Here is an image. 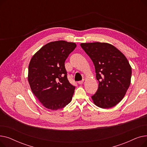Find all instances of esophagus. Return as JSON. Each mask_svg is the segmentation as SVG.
Returning <instances> with one entry per match:
<instances>
[{
	"mask_svg": "<svg viewBox=\"0 0 147 147\" xmlns=\"http://www.w3.org/2000/svg\"><path fill=\"white\" fill-rule=\"evenodd\" d=\"M83 82H84V80H82V81L78 82V83H79V84H82L83 83Z\"/></svg>",
	"mask_w": 147,
	"mask_h": 147,
	"instance_id": "esophagus-1",
	"label": "esophagus"
}]
</instances>
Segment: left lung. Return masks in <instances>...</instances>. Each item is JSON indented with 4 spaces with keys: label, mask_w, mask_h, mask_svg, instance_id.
Segmentation results:
<instances>
[{
    "label": "left lung",
    "mask_w": 147,
    "mask_h": 147,
    "mask_svg": "<svg viewBox=\"0 0 147 147\" xmlns=\"http://www.w3.org/2000/svg\"><path fill=\"white\" fill-rule=\"evenodd\" d=\"M82 49L93 61L98 89L92 99L102 109L119 103L130 86L132 68L126 57L114 46L107 43H82Z\"/></svg>",
    "instance_id": "obj_1"
}]
</instances>
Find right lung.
<instances>
[{
  "instance_id": "1",
  "label": "right lung",
  "mask_w": 147,
  "mask_h": 147,
  "mask_svg": "<svg viewBox=\"0 0 147 147\" xmlns=\"http://www.w3.org/2000/svg\"><path fill=\"white\" fill-rule=\"evenodd\" d=\"M76 46L64 40L52 42L44 45L30 60V86L46 109L57 110L71 101L75 86L67 79L64 63Z\"/></svg>"
}]
</instances>
